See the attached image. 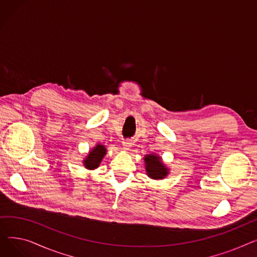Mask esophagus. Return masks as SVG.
Listing matches in <instances>:
<instances>
[{
    "mask_svg": "<svg viewBox=\"0 0 257 257\" xmlns=\"http://www.w3.org/2000/svg\"><path fill=\"white\" fill-rule=\"evenodd\" d=\"M131 147H132V142H131V140H127V141H124V142H123V149H124V150L128 151V150L131 149Z\"/></svg>",
    "mask_w": 257,
    "mask_h": 257,
    "instance_id": "esophagus-1",
    "label": "esophagus"
}]
</instances>
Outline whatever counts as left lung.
<instances>
[{
  "label": "left lung",
  "instance_id": "8db88e82",
  "mask_svg": "<svg viewBox=\"0 0 257 257\" xmlns=\"http://www.w3.org/2000/svg\"><path fill=\"white\" fill-rule=\"evenodd\" d=\"M144 163L148 177H150L151 179L163 180L170 173V169L164 164L163 159L156 153L145 155Z\"/></svg>",
  "mask_w": 257,
  "mask_h": 257
}]
</instances>
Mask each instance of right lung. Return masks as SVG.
<instances>
[{"label":"right lung","mask_w":257,"mask_h":257,"mask_svg":"<svg viewBox=\"0 0 257 257\" xmlns=\"http://www.w3.org/2000/svg\"><path fill=\"white\" fill-rule=\"evenodd\" d=\"M107 153V149L104 145L97 144L88 151L87 156L83 158L82 164L87 170H96L99 168L104 156Z\"/></svg>","instance_id":"right-lung-1"}]
</instances>
